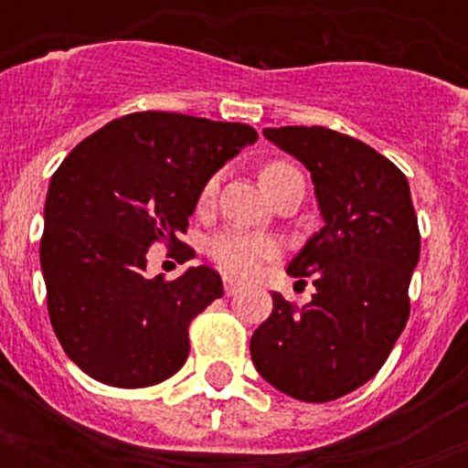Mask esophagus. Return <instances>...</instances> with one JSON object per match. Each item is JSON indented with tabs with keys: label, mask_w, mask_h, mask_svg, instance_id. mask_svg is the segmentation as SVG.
<instances>
[{
	"label": "esophagus",
	"mask_w": 468,
	"mask_h": 468,
	"mask_svg": "<svg viewBox=\"0 0 468 468\" xmlns=\"http://www.w3.org/2000/svg\"><path fill=\"white\" fill-rule=\"evenodd\" d=\"M238 292H240V284H238V282H233V279H226V293H228V296H235Z\"/></svg>",
	"instance_id": "1"
}]
</instances>
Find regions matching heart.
I'll return each mask as SVG.
<instances>
[{
	"mask_svg": "<svg viewBox=\"0 0 468 468\" xmlns=\"http://www.w3.org/2000/svg\"><path fill=\"white\" fill-rule=\"evenodd\" d=\"M292 172H296V169L292 165H286V162H271V165L262 167L260 179H262L264 191L274 186L282 176L292 175ZM216 189H218V179L213 176V179L206 182L204 191H201V204H208ZM274 252H277V248H274V242L270 238L245 233V230H223V233L213 235L211 242H208L211 260L230 277H252L260 270V264L264 260H270Z\"/></svg>",
	"mask_w": 468,
	"mask_h": 468,
	"instance_id": "1",
	"label": "heart"
}]
</instances>
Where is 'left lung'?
Returning a JSON list of instances; mask_svg holds the SVG:
<instances>
[{"mask_svg":"<svg viewBox=\"0 0 468 468\" xmlns=\"http://www.w3.org/2000/svg\"><path fill=\"white\" fill-rule=\"evenodd\" d=\"M311 172L323 228L286 271L311 277L315 293L274 308L250 340L255 369L286 396L325 403L367 384L408 320V286L420 233L406 175L367 143L323 126L264 128Z\"/></svg>","mask_w":468,"mask_h":468,"instance_id":"left-lung-1","label":"left lung"}]
</instances>
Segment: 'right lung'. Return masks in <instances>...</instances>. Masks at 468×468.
<instances>
[{
    "mask_svg": "<svg viewBox=\"0 0 468 468\" xmlns=\"http://www.w3.org/2000/svg\"><path fill=\"white\" fill-rule=\"evenodd\" d=\"M255 141L245 123L143 112L65 157L48 186L40 270L55 335L84 374L143 388L182 369L191 318L223 296V282L206 264L150 279L148 248H182L206 182Z\"/></svg>",
    "mask_w": 468,
    "mask_h": 468,
    "instance_id": "1",
    "label": "right lung"
}]
</instances>
